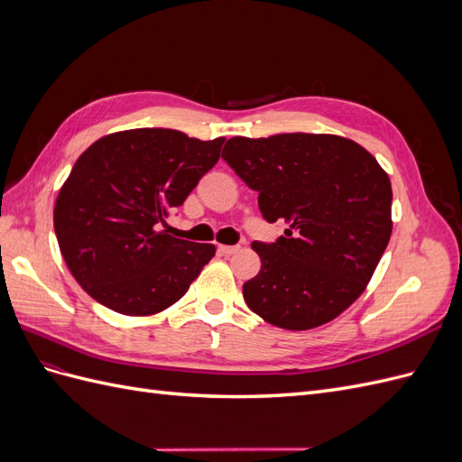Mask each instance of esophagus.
<instances>
[{
	"instance_id": "1",
	"label": "esophagus",
	"mask_w": 462,
	"mask_h": 462,
	"mask_svg": "<svg viewBox=\"0 0 462 462\" xmlns=\"http://www.w3.org/2000/svg\"><path fill=\"white\" fill-rule=\"evenodd\" d=\"M239 250H241L239 245H233V246H229V245H219V246H217V253H219V254H226V256H231V254H235V253H239Z\"/></svg>"
}]
</instances>
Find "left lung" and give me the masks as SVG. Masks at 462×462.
Masks as SVG:
<instances>
[{"mask_svg": "<svg viewBox=\"0 0 462 462\" xmlns=\"http://www.w3.org/2000/svg\"><path fill=\"white\" fill-rule=\"evenodd\" d=\"M221 158L258 192L265 221L289 229L254 241L262 260L243 285L248 309L272 326L328 324L366 289L389 243L391 183L370 152L335 134L229 138Z\"/></svg>", "mask_w": 462, "mask_h": 462, "instance_id": "obj_1", "label": "left lung"}]
</instances>
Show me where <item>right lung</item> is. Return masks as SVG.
Masks as SVG:
<instances>
[{
  "label": "right lung",
  "instance_id": "right-lung-1",
  "mask_svg": "<svg viewBox=\"0 0 462 462\" xmlns=\"http://www.w3.org/2000/svg\"><path fill=\"white\" fill-rule=\"evenodd\" d=\"M226 138L133 129L96 141L73 165L53 229L79 285L109 310L150 316L189 291L216 246L162 226L219 160Z\"/></svg>",
  "mask_w": 462,
  "mask_h": 462
}]
</instances>
